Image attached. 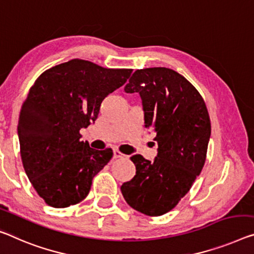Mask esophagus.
Masks as SVG:
<instances>
[{"label": "esophagus", "instance_id": "1", "mask_svg": "<svg viewBox=\"0 0 254 254\" xmlns=\"http://www.w3.org/2000/svg\"><path fill=\"white\" fill-rule=\"evenodd\" d=\"M125 155L122 153V152L118 151L117 149H114V158L115 159H118V158H123Z\"/></svg>", "mask_w": 254, "mask_h": 254}]
</instances>
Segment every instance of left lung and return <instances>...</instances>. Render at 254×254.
<instances>
[{"label": "left lung", "instance_id": "left-lung-1", "mask_svg": "<svg viewBox=\"0 0 254 254\" xmlns=\"http://www.w3.org/2000/svg\"><path fill=\"white\" fill-rule=\"evenodd\" d=\"M125 92L139 94L158 154L153 161L132 155L136 175L120 190L132 209L161 216L178 204L201 174L211 135L208 110L196 88L173 69L136 70Z\"/></svg>", "mask_w": 254, "mask_h": 254}]
</instances>
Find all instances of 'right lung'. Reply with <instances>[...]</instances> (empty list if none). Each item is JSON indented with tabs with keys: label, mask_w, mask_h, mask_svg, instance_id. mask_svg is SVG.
Segmentation results:
<instances>
[{
	"label": "right lung",
	"mask_w": 254,
	"mask_h": 254,
	"mask_svg": "<svg viewBox=\"0 0 254 254\" xmlns=\"http://www.w3.org/2000/svg\"><path fill=\"white\" fill-rule=\"evenodd\" d=\"M131 69H108L73 59L46 70L29 89L19 116L22 165L38 195L53 208L87 196L111 149L89 147L79 130L94 123L102 101L122 87Z\"/></svg>",
	"instance_id": "right-lung-1"
}]
</instances>
